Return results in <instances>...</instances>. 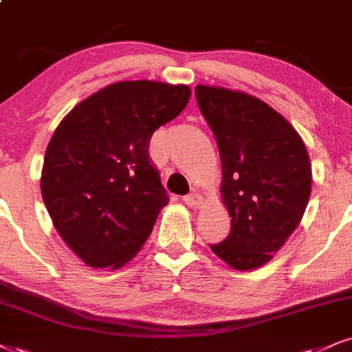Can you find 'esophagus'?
Returning a JSON list of instances; mask_svg holds the SVG:
<instances>
[{
  "label": "esophagus",
  "mask_w": 352,
  "mask_h": 352,
  "mask_svg": "<svg viewBox=\"0 0 352 352\" xmlns=\"http://www.w3.org/2000/svg\"><path fill=\"white\" fill-rule=\"evenodd\" d=\"M183 201H184L186 204H188L189 207H201L202 204H204L202 196H201V194H197V192L188 194V196L183 197Z\"/></svg>",
  "instance_id": "1"
}]
</instances>
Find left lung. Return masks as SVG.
Here are the masks:
<instances>
[{"label": "left lung", "instance_id": "8db88e82", "mask_svg": "<svg viewBox=\"0 0 352 352\" xmlns=\"http://www.w3.org/2000/svg\"><path fill=\"white\" fill-rule=\"evenodd\" d=\"M219 145L232 230L210 250L238 271L267 261L300 223L311 192L309 153L296 129L250 94L196 86Z\"/></svg>", "mask_w": 352, "mask_h": 352}]
</instances>
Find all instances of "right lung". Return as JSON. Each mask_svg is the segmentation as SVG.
Wrapping results in <instances>:
<instances>
[{"instance_id": "add662e5", "label": "right lung", "mask_w": 352, "mask_h": 352, "mask_svg": "<svg viewBox=\"0 0 352 352\" xmlns=\"http://www.w3.org/2000/svg\"><path fill=\"white\" fill-rule=\"evenodd\" d=\"M184 85L120 81L80 102L47 146L42 197L58 235L91 267L138 253L169 202L150 138L189 102Z\"/></svg>"}]
</instances>
